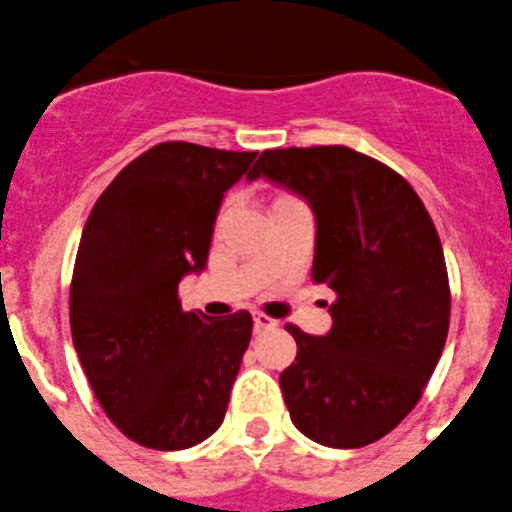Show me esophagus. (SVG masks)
Segmentation results:
<instances>
[{
  "label": "esophagus",
  "mask_w": 512,
  "mask_h": 512,
  "mask_svg": "<svg viewBox=\"0 0 512 512\" xmlns=\"http://www.w3.org/2000/svg\"><path fill=\"white\" fill-rule=\"evenodd\" d=\"M278 329V321L275 319H267V316H262V313H255V331L260 334V331H273Z\"/></svg>",
  "instance_id": "esophagus-1"
}]
</instances>
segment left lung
Instances as JSON below:
<instances>
[{"instance_id": "1", "label": "left lung", "mask_w": 512, "mask_h": 512, "mask_svg": "<svg viewBox=\"0 0 512 512\" xmlns=\"http://www.w3.org/2000/svg\"><path fill=\"white\" fill-rule=\"evenodd\" d=\"M298 193L316 216L313 283L329 285L331 329L288 324L280 372L290 421L316 444L359 449L421 400L449 334V275L426 206L388 165L344 145L265 150L247 178Z\"/></svg>"}]
</instances>
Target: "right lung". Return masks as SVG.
Here are the masks:
<instances>
[{
  "label": "right lung",
  "instance_id": "add662e5",
  "mask_svg": "<svg viewBox=\"0 0 512 512\" xmlns=\"http://www.w3.org/2000/svg\"><path fill=\"white\" fill-rule=\"evenodd\" d=\"M257 153L160 142L122 168L86 222L71 280V334L96 400L127 439L158 451L222 426L252 316L211 324L178 283L209 260L224 193Z\"/></svg>",
  "mask_w": 512,
  "mask_h": 512
}]
</instances>
